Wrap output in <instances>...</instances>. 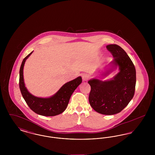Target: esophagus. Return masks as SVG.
I'll return each instance as SVG.
<instances>
[{
	"label": "esophagus",
	"mask_w": 155,
	"mask_h": 155,
	"mask_svg": "<svg viewBox=\"0 0 155 155\" xmlns=\"http://www.w3.org/2000/svg\"><path fill=\"white\" fill-rule=\"evenodd\" d=\"M89 77V75L88 74H82V78L83 81H87V80H88Z\"/></svg>",
	"instance_id": "esophagus-1"
}]
</instances>
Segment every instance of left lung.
<instances>
[{"instance_id":"left-lung-1","label":"left lung","mask_w":155,"mask_h":155,"mask_svg":"<svg viewBox=\"0 0 155 155\" xmlns=\"http://www.w3.org/2000/svg\"><path fill=\"white\" fill-rule=\"evenodd\" d=\"M107 49L114 59L102 75H108L118 67L119 72L109 80H89L91 92L89 102L99 113L113 115L120 113L133 99L136 84V70L127 53L117 45H109Z\"/></svg>"}]
</instances>
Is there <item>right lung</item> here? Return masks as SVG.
Listing matches in <instances>:
<instances>
[{"instance_id": "1", "label": "right lung", "mask_w": 155, "mask_h": 155, "mask_svg": "<svg viewBox=\"0 0 155 155\" xmlns=\"http://www.w3.org/2000/svg\"><path fill=\"white\" fill-rule=\"evenodd\" d=\"M32 52L22 60L20 69L19 87L22 97L30 109L38 114L44 116H54L60 114L66 110L72 94L82 82V78L78 77L64 84L55 94L49 97L34 96L25 87L23 77L25 62Z\"/></svg>"}]
</instances>
